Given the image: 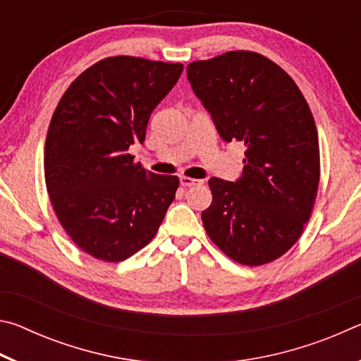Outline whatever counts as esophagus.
Here are the masks:
<instances>
[{
	"mask_svg": "<svg viewBox=\"0 0 361 361\" xmlns=\"http://www.w3.org/2000/svg\"><path fill=\"white\" fill-rule=\"evenodd\" d=\"M180 185L181 186H195V185H202V180H195V178H189V176H181L180 178Z\"/></svg>",
	"mask_w": 361,
	"mask_h": 361,
	"instance_id": "1",
	"label": "esophagus"
}]
</instances>
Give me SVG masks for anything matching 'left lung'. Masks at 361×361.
Masks as SVG:
<instances>
[{
  "instance_id": "left-lung-1",
  "label": "left lung",
  "mask_w": 361,
  "mask_h": 361,
  "mask_svg": "<svg viewBox=\"0 0 361 361\" xmlns=\"http://www.w3.org/2000/svg\"><path fill=\"white\" fill-rule=\"evenodd\" d=\"M186 71L219 137L247 148L239 178L209 180L207 234L240 264L277 259L301 235L319 189V135L307 102L277 63L256 52H226Z\"/></svg>"
}]
</instances>
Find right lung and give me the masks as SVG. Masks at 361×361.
Listing matches in <instances>:
<instances>
[{
  "instance_id": "right-lung-1",
  "label": "right lung",
  "mask_w": 361,
  "mask_h": 361,
  "mask_svg": "<svg viewBox=\"0 0 361 361\" xmlns=\"http://www.w3.org/2000/svg\"><path fill=\"white\" fill-rule=\"evenodd\" d=\"M183 73L181 63L118 56L81 73L54 111L44 176L60 224L97 259L124 261L152 240L180 181L133 162L151 113Z\"/></svg>"
}]
</instances>
